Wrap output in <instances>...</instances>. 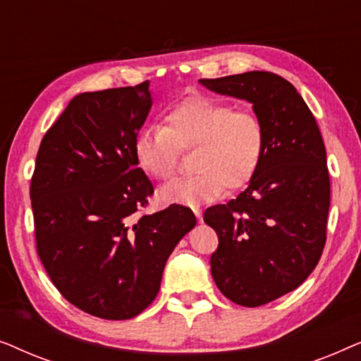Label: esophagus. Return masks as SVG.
<instances>
[{"label":"esophagus","mask_w":361,"mask_h":361,"mask_svg":"<svg viewBox=\"0 0 361 361\" xmlns=\"http://www.w3.org/2000/svg\"><path fill=\"white\" fill-rule=\"evenodd\" d=\"M194 214H195V216H197V220L202 221V212H200L199 209H194Z\"/></svg>","instance_id":"esophagus-1"}]
</instances>
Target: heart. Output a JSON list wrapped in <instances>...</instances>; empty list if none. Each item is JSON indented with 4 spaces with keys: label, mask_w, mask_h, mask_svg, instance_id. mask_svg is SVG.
<instances>
[{
    "label": "heart",
    "mask_w": 361,
    "mask_h": 361,
    "mask_svg": "<svg viewBox=\"0 0 361 361\" xmlns=\"http://www.w3.org/2000/svg\"><path fill=\"white\" fill-rule=\"evenodd\" d=\"M179 149H194L190 167L197 174L162 187L159 200L199 207L253 177L264 151L263 123L225 102L195 97L172 106L162 128H142L133 145L137 166L157 180L174 176Z\"/></svg>",
    "instance_id": "b5f03b06"
}]
</instances>
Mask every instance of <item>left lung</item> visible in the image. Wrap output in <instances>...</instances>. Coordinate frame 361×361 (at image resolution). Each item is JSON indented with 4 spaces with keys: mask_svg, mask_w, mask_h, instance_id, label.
<instances>
[{
    "mask_svg": "<svg viewBox=\"0 0 361 361\" xmlns=\"http://www.w3.org/2000/svg\"><path fill=\"white\" fill-rule=\"evenodd\" d=\"M199 82L251 103L264 128V151L248 187L204 214L219 235L210 258L216 288L235 304L258 307L299 288L324 251L330 207L324 140L304 98L276 73Z\"/></svg>",
    "mask_w": 361,
    "mask_h": 361,
    "instance_id": "obj_1",
    "label": "left lung"
}]
</instances>
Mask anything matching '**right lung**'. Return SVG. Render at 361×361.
Here are the masks:
<instances>
[{"label": "right lung", "mask_w": 361, "mask_h": 361, "mask_svg": "<svg viewBox=\"0 0 361 361\" xmlns=\"http://www.w3.org/2000/svg\"><path fill=\"white\" fill-rule=\"evenodd\" d=\"M152 106L149 80L73 97L42 137L31 180L37 255L68 302L108 320L136 317L197 220L172 204L140 215L152 184L135 137Z\"/></svg>", "instance_id": "right-lung-1"}]
</instances>
